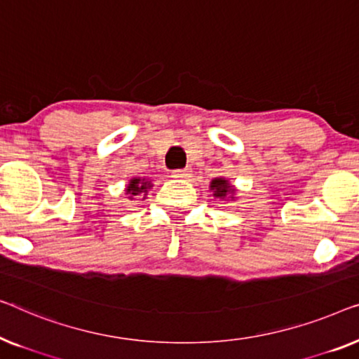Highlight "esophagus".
Masks as SVG:
<instances>
[{
    "label": "esophagus",
    "instance_id": "obj_1",
    "mask_svg": "<svg viewBox=\"0 0 359 359\" xmlns=\"http://www.w3.org/2000/svg\"><path fill=\"white\" fill-rule=\"evenodd\" d=\"M172 179H189L190 177V169H177V170H172V175H170Z\"/></svg>",
    "mask_w": 359,
    "mask_h": 359
}]
</instances>
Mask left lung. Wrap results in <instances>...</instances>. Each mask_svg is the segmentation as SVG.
<instances>
[{
    "mask_svg": "<svg viewBox=\"0 0 359 359\" xmlns=\"http://www.w3.org/2000/svg\"><path fill=\"white\" fill-rule=\"evenodd\" d=\"M210 191L213 194L215 198L232 201L236 200V187L224 177H215L210 182Z\"/></svg>",
    "mask_w": 359,
    "mask_h": 359,
    "instance_id": "8db88e82",
    "label": "left lung"
}]
</instances>
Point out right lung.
<instances>
[{"instance_id":"add662e5","label":"right lung","mask_w":359,"mask_h":359,"mask_svg":"<svg viewBox=\"0 0 359 359\" xmlns=\"http://www.w3.org/2000/svg\"><path fill=\"white\" fill-rule=\"evenodd\" d=\"M151 187H153V182L146 177H133L128 180L127 187H125V194H127V198L128 200H138L143 198L146 200V196H148V191Z\"/></svg>"}]
</instances>
